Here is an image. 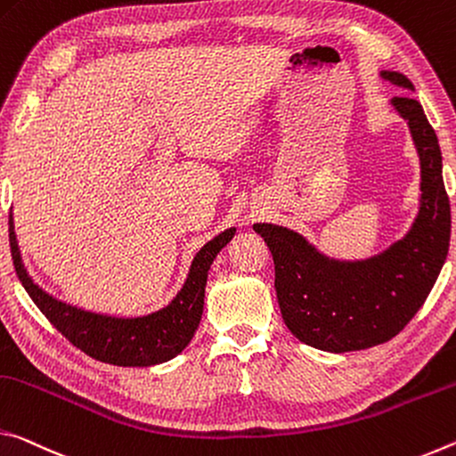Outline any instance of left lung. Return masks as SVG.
Returning <instances> with one entry per match:
<instances>
[{
    "label": "left lung",
    "mask_w": 456,
    "mask_h": 456,
    "mask_svg": "<svg viewBox=\"0 0 456 456\" xmlns=\"http://www.w3.org/2000/svg\"><path fill=\"white\" fill-rule=\"evenodd\" d=\"M379 77L414 91L404 74L382 70ZM390 102L408 123L420 158V208L402 240L365 260H335L295 230L255 224L274 260L285 325L298 341L323 352H357L390 341L427 301L449 255L451 204L436 133L412 96Z\"/></svg>",
    "instance_id": "8db88e82"
}]
</instances>
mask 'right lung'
Listing matches in <instances>:
<instances>
[{
	"instance_id": "add662e5",
	"label": "right lung",
	"mask_w": 456,
	"mask_h": 456,
	"mask_svg": "<svg viewBox=\"0 0 456 456\" xmlns=\"http://www.w3.org/2000/svg\"><path fill=\"white\" fill-rule=\"evenodd\" d=\"M236 228H228L226 232L201 246L191 260L183 287L166 307L141 317H113L58 301L56 297L48 295L46 290L36 285L21 263L16 232H13V218L10 214L12 260L20 282L32 297L36 307L80 352L99 362L123 365V368H147V365L169 362L188 347L200 325L201 311H204L208 271L218 252L232 240Z\"/></svg>"
}]
</instances>
